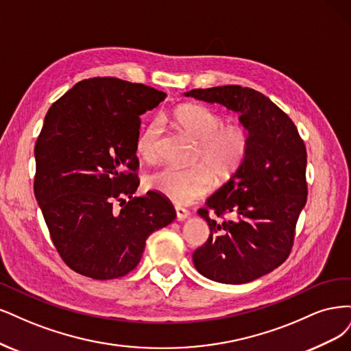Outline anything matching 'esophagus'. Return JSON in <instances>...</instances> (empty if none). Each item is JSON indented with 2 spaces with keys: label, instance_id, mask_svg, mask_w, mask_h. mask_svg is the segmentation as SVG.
Listing matches in <instances>:
<instances>
[{
  "label": "esophagus",
  "instance_id": "34e87169",
  "mask_svg": "<svg viewBox=\"0 0 351 351\" xmlns=\"http://www.w3.org/2000/svg\"><path fill=\"white\" fill-rule=\"evenodd\" d=\"M175 211H176V219L179 221H184V220H186L189 217V211L182 208V207H176Z\"/></svg>",
  "mask_w": 351,
  "mask_h": 351
}]
</instances>
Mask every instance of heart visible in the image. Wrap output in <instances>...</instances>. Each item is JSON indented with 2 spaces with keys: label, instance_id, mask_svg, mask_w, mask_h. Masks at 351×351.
Here are the masks:
<instances>
[{
  "label": "heart",
  "instance_id": "b5f03b06",
  "mask_svg": "<svg viewBox=\"0 0 351 351\" xmlns=\"http://www.w3.org/2000/svg\"><path fill=\"white\" fill-rule=\"evenodd\" d=\"M172 119L186 137L197 143L189 169L163 167L147 179L152 191L171 199L178 206H186L210 191L213 176L228 179L237 172L247 154V134L241 125H223L216 110L197 104L178 106ZM162 125L152 121L141 130L137 138V153L145 162H156L160 156Z\"/></svg>",
  "mask_w": 351,
  "mask_h": 351
}]
</instances>
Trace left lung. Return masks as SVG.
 <instances>
[{"instance_id": "1", "label": "left lung", "mask_w": 351, "mask_h": 351, "mask_svg": "<svg viewBox=\"0 0 351 351\" xmlns=\"http://www.w3.org/2000/svg\"><path fill=\"white\" fill-rule=\"evenodd\" d=\"M184 96L236 112L247 131L245 162L198 210L211 234L192 255L204 277L245 285L280 267L291 251L308 197L306 149L293 121L254 88H194ZM208 210L232 219L219 225L208 219Z\"/></svg>"}]
</instances>
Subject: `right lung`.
I'll list each match as a JSON object with an SVG mask.
<instances>
[{"label":"right lung","mask_w":351,"mask_h":351,"mask_svg":"<svg viewBox=\"0 0 351 351\" xmlns=\"http://www.w3.org/2000/svg\"><path fill=\"white\" fill-rule=\"evenodd\" d=\"M165 97L144 84L95 77L77 83L45 117L35 145V197L56 251L78 274H128L147 237L176 217L159 192L132 197L140 185V117Z\"/></svg>","instance_id":"obj_1"}]
</instances>
